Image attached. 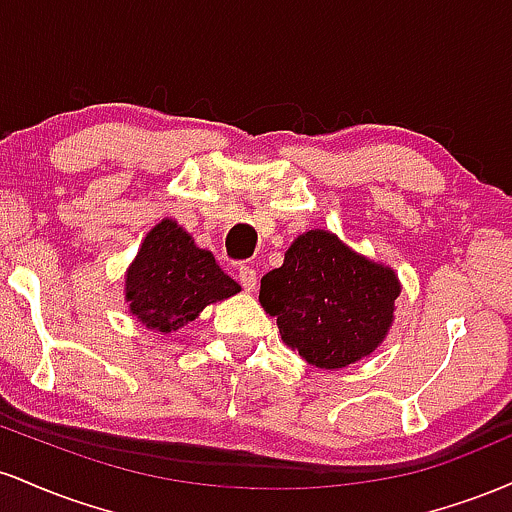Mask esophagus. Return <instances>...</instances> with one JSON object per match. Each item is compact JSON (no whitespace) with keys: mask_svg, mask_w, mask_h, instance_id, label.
Listing matches in <instances>:
<instances>
[{"mask_svg":"<svg viewBox=\"0 0 512 512\" xmlns=\"http://www.w3.org/2000/svg\"><path fill=\"white\" fill-rule=\"evenodd\" d=\"M238 279H240V286H243L245 291H255L257 286V272L252 267H240L238 269Z\"/></svg>","mask_w":512,"mask_h":512,"instance_id":"34e87169","label":"esophagus"}]
</instances>
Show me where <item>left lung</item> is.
Masks as SVG:
<instances>
[{
	"label": "left lung",
	"mask_w": 512,
	"mask_h": 512,
	"mask_svg": "<svg viewBox=\"0 0 512 512\" xmlns=\"http://www.w3.org/2000/svg\"><path fill=\"white\" fill-rule=\"evenodd\" d=\"M397 296L392 269L327 231L298 236L284 264L260 284V303L276 317L281 339L317 368H344L375 351L390 330Z\"/></svg>",
	"instance_id": "1"
}]
</instances>
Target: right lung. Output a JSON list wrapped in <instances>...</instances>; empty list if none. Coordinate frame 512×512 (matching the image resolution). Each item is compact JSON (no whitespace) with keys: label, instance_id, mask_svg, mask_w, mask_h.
Returning a JSON list of instances; mask_svg holds the SVG:
<instances>
[{"label":"right lung","instance_id":"right-lung-1","mask_svg":"<svg viewBox=\"0 0 512 512\" xmlns=\"http://www.w3.org/2000/svg\"><path fill=\"white\" fill-rule=\"evenodd\" d=\"M127 301L149 330L168 334L187 325L209 303L240 291L209 250H199L175 221H161L127 272Z\"/></svg>","mask_w":512,"mask_h":512}]
</instances>
